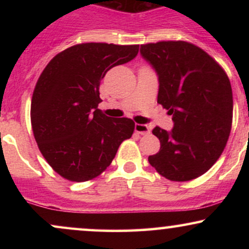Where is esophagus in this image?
<instances>
[{
  "mask_svg": "<svg viewBox=\"0 0 249 249\" xmlns=\"http://www.w3.org/2000/svg\"><path fill=\"white\" fill-rule=\"evenodd\" d=\"M134 130L139 134H147L150 133V127L145 124H136L134 125Z\"/></svg>",
  "mask_w": 249,
  "mask_h": 249,
  "instance_id": "34e87169",
  "label": "esophagus"
}]
</instances>
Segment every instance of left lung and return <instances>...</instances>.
<instances>
[{"label": "left lung", "mask_w": 249, "mask_h": 249, "mask_svg": "<svg viewBox=\"0 0 249 249\" xmlns=\"http://www.w3.org/2000/svg\"><path fill=\"white\" fill-rule=\"evenodd\" d=\"M141 53L158 75L157 102L174 123L170 132L153 128L160 150L148 157V162L172 181L198 178L218 160L230 137V79L218 62L192 43H148L141 45Z\"/></svg>", "instance_id": "8db88e82"}]
</instances>
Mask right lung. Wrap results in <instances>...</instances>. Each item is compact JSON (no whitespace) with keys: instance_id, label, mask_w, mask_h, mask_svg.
<instances>
[{"instance_id":"1","label":"right lung","mask_w":249,"mask_h":249,"mask_svg":"<svg viewBox=\"0 0 249 249\" xmlns=\"http://www.w3.org/2000/svg\"><path fill=\"white\" fill-rule=\"evenodd\" d=\"M139 45L82 43L57 53L36 83L31 126L48 164L70 181L96 178L111 164L134 123L98 108L105 73L137 56Z\"/></svg>"}]
</instances>
